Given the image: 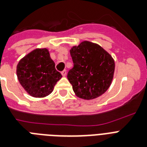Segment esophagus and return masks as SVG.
Returning <instances> with one entry per match:
<instances>
[{
    "instance_id": "obj_1",
    "label": "esophagus",
    "mask_w": 147,
    "mask_h": 147,
    "mask_svg": "<svg viewBox=\"0 0 147 147\" xmlns=\"http://www.w3.org/2000/svg\"><path fill=\"white\" fill-rule=\"evenodd\" d=\"M61 74H62V76H66V74H67L66 70H63V71H62V72H61Z\"/></svg>"
}]
</instances>
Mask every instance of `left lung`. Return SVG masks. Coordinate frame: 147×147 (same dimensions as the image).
I'll return each mask as SVG.
<instances>
[{"instance_id":"obj_1","label":"left lung","mask_w":147,"mask_h":147,"mask_svg":"<svg viewBox=\"0 0 147 147\" xmlns=\"http://www.w3.org/2000/svg\"><path fill=\"white\" fill-rule=\"evenodd\" d=\"M73 68L67 75L78 98L92 100L105 93L111 84L114 61L99 45L84 41L70 50Z\"/></svg>"}]
</instances>
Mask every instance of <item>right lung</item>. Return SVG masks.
Masks as SVG:
<instances>
[{"mask_svg":"<svg viewBox=\"0 0 147 147\" xmlns=\"http://www.w3.org/2000/svg\"><path fill=\"white\" fill-rule=\"evenodd\" d=\"M20 85L29 94L43 98L52 93L54 86L62 78L47 49H36L24 57L17 66Z\"/></svg>","mask_w":147,"mask_h":147,"instance_id":"right-lung-1","label":"right lung"}]
</instances>
